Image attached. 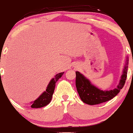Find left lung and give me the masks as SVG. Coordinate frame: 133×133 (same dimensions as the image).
Segmentation results:
<instances>
[{
    "mask_svg": "<svg viewBox=\"0 0 133 133\" xmlns=\"http://www.w3.org/2000/svg\"><path fill=\"white\" fill-rule=\"evenodd\" d=\"M128 63L129 59L127 57L119 84L116 88L109 91H103L99 89L83 74L79 71H76V86L81 99L88 104L95 105L108 101L115 97L124 86L127 77Z\"/></svg>",
    "mask_w": 133,
    "mask_h": 133,
    "instance_id": "8db88e82",
    "label": "left lung"
}]
</instances>
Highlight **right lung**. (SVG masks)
Here are the masks:
<instances>
[{
    "label": "right lung",
    "mask_w": 133,
    "mask_h": 133,
    "mask_svg": "<svg viewBox=\"0 0 133 133\" xmlns=\"http://www.w3.org/2000/svg\"><path fill=\"white\" fill-rule=\"evenodd\" d=\"M64 72H61L56 74L54 78H52L47 85L46 90L42 93L39 96L37 99L30 103V106L32 108H40L47 106L50 103L52 97L53 93H54L55 86H56V82L59 80V78L62 77Z\"/></svg>",
    "instance_id": "obj_1"
}]
</instances>
